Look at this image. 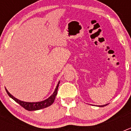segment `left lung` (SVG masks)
Listing matches in <instances>:
<instances>
[{
    "instance_id": "obj_1",
    "label": "left lung",
    "mask_w": 131,
    "mask_h": 131,
    "mask_svg": "<svg viewBox=\"0 0 131 131\" xmlns=\"http://www.w3.org/2000/svg\"><path fill=\"white\" fill-rule=\"evenodd\" d=\"M106 105H107V104H106V105H103V106H100V107H104V106H106Z\"/></svg>"
}]
</instances>
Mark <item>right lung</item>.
<instances>
[{"instance_id": "add662e5", "label": "right lung", "mask_w": 131, "mask_h": 131, "mask_svg": "<svg viewBox=\"0 0 131 131\" xmlns=\"http://www.w3.org/2000/svg\"><path fill=\"white\" fill-rule=\"evenodd\" d=\"M59 84H60V81H59L58 84L56 88L55 91H54V93L52 94L48 99L44 100L42 102H25L21 101V100H18L17 98H15L14 96L12 95L11 94L7 91L6 89V91L7 94H8L10 98H12L14 101H16V102L18 103L21 106H22L24 108H25V110L28 111H35V110H39L40 109L45 108V107H47L48 106H50V105H52L53 104L54 101V99L56 98V96L58 92V89Z\"/></svg>"}]
</instances>
